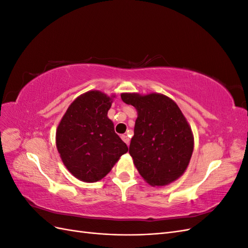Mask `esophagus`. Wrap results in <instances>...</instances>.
I'll list each match as a JSON object with an SVG mask.
<instances>
[{"label":"esophagus","instance_id":"1","mask_svg":"<svg viewBox=\"0 0 248 248\" xmlns=\"http://www.w3.org/2000/svg\"><path fill=\"white\" fill-rule=\"evenodd\" d=\"M121 139H122V140L125 142V144L127 145V146H129V144H130V139L127 137V136H125V134H123V136H121Z\"/></svg>","mask_w":248,"mask_h":248}]
</instances>
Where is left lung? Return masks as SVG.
Here are the masks:
<instances>
[{
  "instance_id": "left-lung-1",
  "label": "left lung",
  "mask_w": 248,
  "mask_h": 248,
  "mask_svg": "<svg viewBox=\"0 0 248 248\" xmlns=\"http://www.w3.org/2000/svg\"><path fill=\"white\" fill-rule=\"evenodd\" d=\"M123 102L138 110L129 153L140 175L152 186L175 181L185 171L193 151V137L182 111L169 97L125 93Z\"/></svg>"
}]
</instances>
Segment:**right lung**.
I'll return each instance as SVG.
<instances>
[{
	"mask_svg": "<svg viewBox=\"0 0 248 248\" xmlns=\"http://www.w3.org/2000/svg\"><path fill=\"white\" fill-rule=\"evenodd\" d=\"M111 98L90 91L74 100L60 122L56 142L65 167L84 182L99 181L128 151L108 118Z\"/></svg>",
	"mask_w": 248,
	"mask_h": 248,
	"instance_id": "obj_1",
	"label": "right lung"
}]
</instances>
